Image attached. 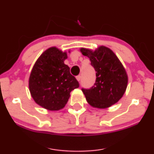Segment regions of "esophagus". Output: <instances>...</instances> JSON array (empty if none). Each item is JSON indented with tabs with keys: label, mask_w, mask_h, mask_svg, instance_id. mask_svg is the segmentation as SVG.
Listing matches in <instances>:
<instances>
[{
	"label": "esophagus",
	"mask_w": 154,
	"mask_h": 154,
	"mask_svg": "<svg viewBox=\"0 0 154 154\" xmlns=\"http://www.w3.org/2000/svg\"><path fill=\"white\" fill-rule=\"evenodd\" d=\"M81 75H78V76H77L76 77V79H77V81H80V80H81Z\"/></svg>",
	"instance_id": "34e87169"
}]
</instances>
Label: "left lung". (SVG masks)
Listing matches in <instances>:
<instances>
[{
  "label": "left lung",
  "instance_id": "1",
  "mask_svg": "<svg viewBox=\"0 0 154 154\" xmlns=\"http://www.w3.org/2000/svg\"><path fill=\"white\" fill-rule=\"evenodd\" d=\"M82 54L89 58L91 65L96 72V79L90 88H82L91 105L107 108L122 98L127 87L128 76L123 65L114 53L101 46L92 51L82 48Z\"/></svg>",
  "mask_w": 154,
  "mask_h": 154
}]
</instances>
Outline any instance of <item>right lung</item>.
Here are the masks:
<instances>
[{"instance_id":"obj_1","label":"right lung","mask_w":154,"mask_h":154,"mask_svg":"<svg viewBox=\"0 0 154 154\" xmlns=\"http://www.w3.org/2000/svg\"><path fill=\"white\" fill-rule=\"evenodd\" d=\"M67 54L56 47L42 53L35 63L29 78V89L37 104L49 110L65 107L70 92L79 84L64 63Z\"/></svg>"}]
</instances>
